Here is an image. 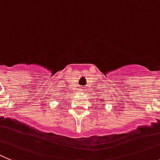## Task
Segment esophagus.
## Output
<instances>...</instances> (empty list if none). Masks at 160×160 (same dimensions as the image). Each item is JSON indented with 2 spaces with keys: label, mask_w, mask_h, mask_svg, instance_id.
Returning a JSON list of instances; mask_svg holds the SVG:
<instances>
[{
  "label": "esophagus",
  "mask_w": 160,
  "mask_h": 160,
  "mask_svg": "<svg viewBox=\"0 0 160 160\" xmlns=\"http://www.w3.org/2000/svg\"><path fill=\"white\" fill-rule=\"evenodd\" d=\"M83 88H84L80 87V92H84V90H85V89H83Z\"/></svg>",
  "instance_id": "34e87169"
}]
</instances>
